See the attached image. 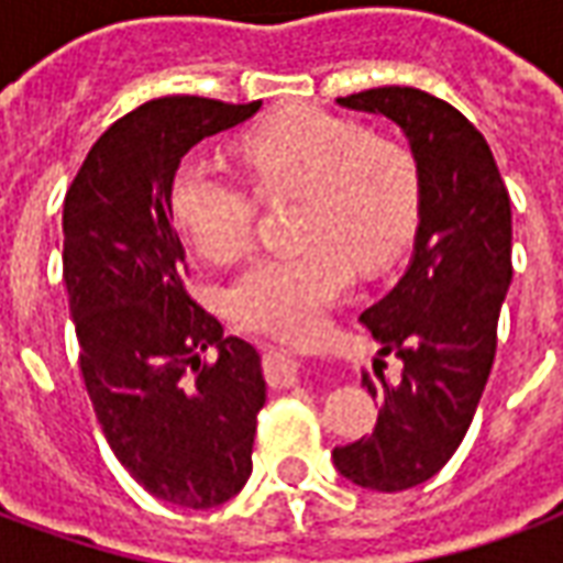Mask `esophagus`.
Masks as SVG:
<instances>
[{
  "label": "esophagus",
  "mask_w": 563,
  "mask_h": 563,
  "mask_svg": "<svg viewBox=\"0 0 563 563\" xmlns=\"http://www.w3.org/2000/svg\"><path fill=\"white\" fill-rule=\"evenodd\" d=\"M295 358L289 353H277L271 350L268 353V379L271 386H289L295 383Z\"/></svg>",
  "instance_id": "34e87169"
}]
</instances>
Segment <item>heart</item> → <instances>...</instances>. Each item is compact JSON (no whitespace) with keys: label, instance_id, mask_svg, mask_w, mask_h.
I'll list each match as a JSON object with an SVG mask.
<instances>
[{"label":"heart","instance_id":"b5f03b06","mask_svg":"<svg viewBox=\"0 0 563 563\" xmlns=\"http://www.w3.org/2000/svg\"><path fill=\"white\" fill-rule=\"evenodd\" d=\"M244 184L208 162L174 174L168 208L177 229L208 262H232L253 238L258 202L298 201L289 229L295 253L256 258L225 289L229 317L258 334L301 341L322 329L350 286V262H389L419 213V168L410 150L346 117L286 111L234 144Z\"/></svg>","mask_w":563,"mask_h":563}]
</instances>
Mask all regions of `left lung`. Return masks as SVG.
Here are the masks:
<instances>
[{"label":"left lung","mask_w":563,"mask_h":563,"mask_svg":"<svg viewBox=\"0 0 563 563\" xmlns=\"http://www.w3.org/2000/svg\"><path fill=\"white\" fill-rule=\"evenodd\" d=\"M389 117L419 168L413 258L362 322L379 355L401 358L398 383L362 377L379 398L374 434L331 452L350 483L407 492L443 471L476 413L495 365L497 317L512 280V213L504 177L467 117L431 92L377 87L338 99Z\"/></svg>","instance_id":"1"}]
</instances>
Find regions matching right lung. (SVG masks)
<instances>
[{"label": "right lung", "instance_id": "add662e5", "mask_svg": "<svg viewBox=\"0 0 563 563\" xmlns=\"http://www.w3.org/2000/svg\"><path fill=\"white\" fill-rule=\"evenodd\" d=\"M258 104L144 102L92 144L63 205V280L96 419L132 479L177 507H220L244 488L265 377L256 350L222 338L186 292L168 189L189 147Z\"/></svg>", "mask_w": 563, "mask_h": 563}]
</instances>
